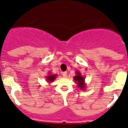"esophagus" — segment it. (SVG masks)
<instances>
[{
	"instance_id": "esophagus-1",
	"label": "esophagus",
	"mask_w": 128,
	"mask_h": 128,
	"mask_svg": "<svg viewBox=\"0 0 128 128\" xmlns=\"http://www.w3.org/2000/svg\"><path fill=\"white\" fill-rule=\"evenodd\" d=\"M62 74V76L64 78H66L67 77V72H66H66H63Z\"/></svg>"
}]
</instances>
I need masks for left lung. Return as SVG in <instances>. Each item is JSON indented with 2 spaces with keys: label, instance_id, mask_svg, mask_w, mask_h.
<instances>
[{
  "label": "left lung",
  "instance_id": "1",
  "mask_svg": "<svg viewBox=\"0 0 128 128\" xmlns=\"http://www.w3.org/2000/svg\"><path fill=\"white\" fill-rule=\"evenodd\" d=\"M73 79L75 83L77 84L78 87H79V88H80L82 90H84L86 87V84L84 83V78L83 77V76H82L80 71H76V75H75V76H74Z\"/></svg>",
  "mask_w": 128,
  "mask_h": 128
}]
</instances>
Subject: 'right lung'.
I'll return each mask as SVG.
<instances>
[{"label":"right lung","instance_id":"1","mask_svg":"<svg viewBox=\"0 0 128 128\" xmlns=\"http://www.w3.org/2000/svg\"><path fill=\"white\" fill-rule=\"evenodd\" d=\"M57 77V74H52L48 73V75L46 76V80L47 83H50L55 80V79Z\"/></svg>","mask_w":128,"mask_h":128}]
</instances>
